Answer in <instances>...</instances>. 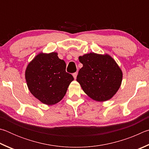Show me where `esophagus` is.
Masks as SVG:
<instances>
[{
	"mask_svg": "<svg viewBox=\"0 0 149 149\" xmlns=\"http://www.w3.org/2000/svg\"><path fill=\"white\" fill-rule=\"evenodd\" d=\"M72 76H73V77H74V79H76V78H77V72H74L72 74Z\"/></svg>",
	"mask_w": 149,
	"mask_h": 149,
	"instance_id": "34e87169",
	"label": "esophagus"
}]
</instances>
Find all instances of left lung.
<instances>
[{
  "label": "left lung",
  "instance_id": "obj_1",
  "mask_svg": "<svg viewBox=\"0 0 149 149\" xmlns=\"http://www.w3.org/2000/svg\"><path fill=\"white\" fill-rule=\"evenodd\" d=\"M79 59L83 67L79 70L77 80L84 92L97 101L113 97L122 80V72L115 61L109 55L95 53L85 54Z\"/></svg>",
  "mask_w": 149,
  "mask_h": 149
}]
</instances>
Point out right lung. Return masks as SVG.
Listing matches in <instances>:
<instances>
[{
  "label": "right lung",
  "mask_w": 149,
  "mask_h": 149,
  "mask_svg": "<svg viewBox=\"0 0 149 149\" xmlns=\"http://www.w3.org/2000/svg\"><path fill=\"white\" fill-rule=\"evenodd\" d=\"M56 52L36 56L28 65L25 79L31 93L42 103L52 105L64 97L74 78Z\"/></svg>",
  "instance_id": "obj_1"
}]
</instances>
